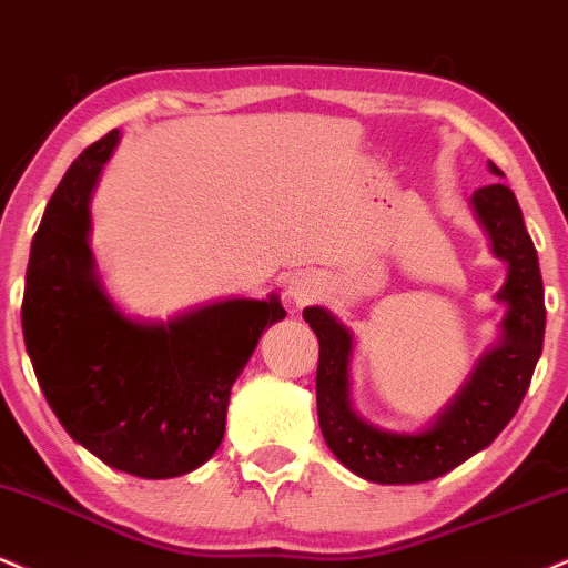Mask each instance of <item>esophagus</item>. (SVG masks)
<instances>
[{"mask_svg":"<svg viewBox=\"0 0 568 568\" xmlns=\"http://www.w3.org/2000/svg\"><path fill=\"white\" fill-rule=\"evenodd\" d=\"M316 295H318V284L313 282V278L297 276V278H292V282H290V297L295 300L297 305H305L308 300H313Z\"/></svg>","mask_w":568,"mask_h":568,"instance_id":"34e87169","label":"esophagus"}]
</instances>
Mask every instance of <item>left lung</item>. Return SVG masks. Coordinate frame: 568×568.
<instances>
[{"label": "left lung", "mask_w": 568, "mask_h": 568, "mask_svg": "<svg viewBox=\"0 0 568 568\" xmlns=\"http://www.w3.org/2000/svg\"><path fill=\"white\" fill-rule=\"evenodd\" d=\"M489 166L495 175H503L495 162ZM473 206L489 233L495 255L508 263V282L499 292V300L508 303V316L503 322V343L486 353L455 404L428 433L398 436L372 428L353 415L348 329L324 308L303 311L318 337L316 406L324 442L345 468L366 481L419 484L444 476L495 442L529 390L545 339V290L537 250L508 185H484L473 193Z\"/></svg>", "instance_id": "left-lung-1"}]
</instances>
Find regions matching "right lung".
I'll return each instance as SVG.
<instances>
[{
  "mask_svg": "<svg viewBox=\"0 0 568 568\" xmlns=\"http://www.w3.org/2000/svg\"><path fill=\"white\" fill-rule=\"evenodd\" d=\"M116 140L87 145L47 204L26 271V351L73 442L116 470L175 478L223 442L233 379L286 311L276 297L225 300L135 324L113 308L92 276L87 204Z\"/></svg>",
  "mask_w": 568,
  "mask_h": 568,
  "instance_id": "right-lung-1",
  "label": "right lung"
}]
</instances>
